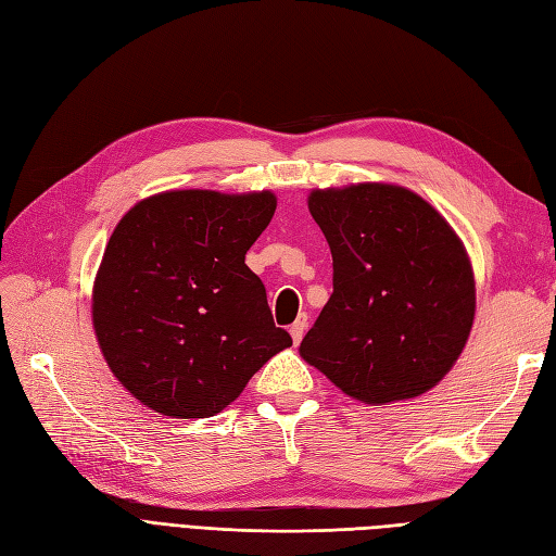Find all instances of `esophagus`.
Listing matches in <instances>:
<instances>
[{"mask_svg":"<svg viewBox=\"0 0 556 556\" xmlns=\"http://www.w3.org/2000/svg\"><path fill=\"white\" fill-rule=\"evenodd\" d=\"M306 327H308V317H306V315H299V317L294 319V325L290 327V336H292L294 343H299L301 339H304Z\"/></svg>","mask_w":556,"mask_h":556,"instance_id":"obj_1","label":"esophagus"}]
</instances>
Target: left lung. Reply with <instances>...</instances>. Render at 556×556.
<instances>
[{"instance_id":"8db88e82","label":"left lung","mask_w":556,"mask_h":556,"mask_svg":"<svg viewBox=\"0 0 556 556\" xmlns=\"http://www.w3.org/2000/svg\"><path fill=\"white\" fill-rule=\"evenodd\" d=\"M333 294L299 355L339 390L387 406L439 384L476 319V276L445 217L394 182L313 190Z\"/></svg>"}]
</instances>
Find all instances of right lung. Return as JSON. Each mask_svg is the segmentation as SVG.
<instances>
[{"label":"right lung","instance_id":"obj_1","mask_svg":"<svg viewBox=\"0 0 556 556\" xmlns=\"http://www.w3.org/2000/svg\"><path fill=\"white\" fill-rule=\"evenodd\" d=\"M271 190H166L115 225L92 285L102 355L146 408L211 417L290 348L245 252L271 223Z\"/></svg>","mask_w":556,"mask_h":556}]
</instances>
